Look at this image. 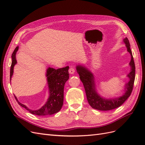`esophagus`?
<instances>
[{
    "label": "esophagus",
    "mask_w": 145,
    "mask_h": 145,
    "mask_svg": "<svg viewBox=\"0 0 145 145\" xmlns=\"http://www.w3.org/2000/svg\"><path fill=\"white\" fill-rule=\"evenodd\" d=\"M69 72L71 74H73L74 72H75V69H74L73 67H71L69 69Z\"/></svg>",
    "instance_id": "1"
}]
</instances>
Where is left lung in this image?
Segmentation results:
<instances>
[{"mask_svg":"<svg viewBox=\"0 0 145 145\" xmlns=\"http://www.w3.org/2000/svg\"><path fill=\"white\" fill-rule=\"evenodd\" d=\"M123 42L125 43L127 51L129 52L131 57L129 63L131 71L127 76L129 80L125 84V93L120 97L113 99L110 98L108 99L101 97L97 93V92L96 91L95 79L93 74L85 66L80 65L76 66L77 73L79 74L80 79L83 83V85L85 88L88 102L90 106L94 109L100 111H109L116 109L121 106L128 99L131 93H132L135 76V63L128 38L125 37L123 39Z\"/></svg>","mask_w":145,"mask_h":145,"instance_id":"left-lung-1","label":"left lung"}]
</instances>
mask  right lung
I'll use <instances>...</instances> for the list:
<instances>
[{"mask_svg": "<svg viewBox=\"0 0 145 145\" xmlns=\"http://www.w3.org/2000/svg\"><path fill=\"white\" fill-rule=\"evenodd\" d=\"M19 50V46H17L13 51L11 57L12 63L10 68V80L14 72V67L17 63L16 59V52ZM69 67L65 68L54 69L49 67L46 70V77H47V83L49 89V97L47 102L40 109L37 110H32L25 105L19 102L14 95L17 103L22 107L25 108L30 113L37 116L52 115L58 112L62 108L63 104V91L64 86L66 82L69 78Z\"/></svg>", "mask_w": 145, "mask_h": 145, "instance_id": "right-lung-1", "label": "right lung"}]
</instances>
